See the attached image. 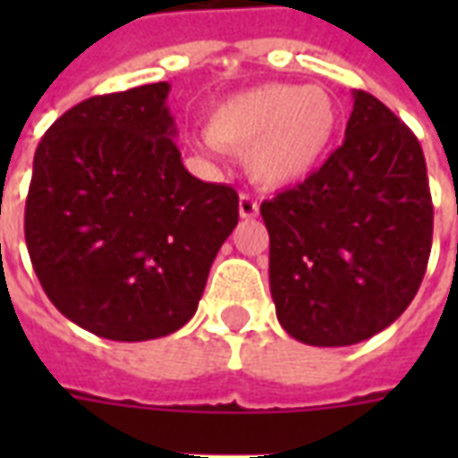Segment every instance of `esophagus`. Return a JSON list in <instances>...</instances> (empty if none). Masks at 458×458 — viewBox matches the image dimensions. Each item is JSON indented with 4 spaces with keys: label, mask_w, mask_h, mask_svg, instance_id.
<instances>
[{
    "label": "esophagus",
    "mask_w": 458,
    "mask_h": 458,
    "mask_svg": "<svg viewBox=\"0 0 458 458\" xmlns=\"http://www.w3.org/2000/svg\"><path fill=\"white\" fill-rule=\"evenodd\" d=\"M240 216L242 218H257L259 216V204L250 194H240Z\"/></svg>",
    "instance_id": "34e87169"
}]
</instances>
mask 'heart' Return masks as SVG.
<instances>
[{
  "label": "heart",
  "mask_w": 458,
  "mask_h": 458,
  "mask_svg": "<svg viewBox=\"0 0 458 458\" xmlns=\"http://www.w3.org/2000/svg\"><path fill=\"white\" fill-rule=\"evenodd\" d=\"M340 123V104L326 88L264 82L216 104L207 118V147L247 152L257 182L290 187L326 161Z\"/></svg>",
  "instance_id": "heart-1"
}]
</instances>
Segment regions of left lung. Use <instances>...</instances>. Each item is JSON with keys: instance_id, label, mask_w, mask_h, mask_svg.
<instances>
[{"instance_id": "left-lung-1", "label": "left lung", "mask_w": 458, "mask_h": 458, "mask_svg": "<svg viewBox=\"0 0 458 458\" xmlns=\"http://www.w3.org/2000/svg\"><path fill=\"white\" fill-rule=\"evenodd\" d=\"M344 142L318 171L261 204L280 326L349 347L392 326L426 276L433 201L419 140L361 89Z\"/></svg>"}]
</instances>
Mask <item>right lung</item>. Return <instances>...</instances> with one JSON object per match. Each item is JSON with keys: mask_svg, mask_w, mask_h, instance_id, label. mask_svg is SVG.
<instances>
[{"mask_svg": "<svg viewBox=\"0 0 458 458\" xmlns=\"http://www.w3.org/2000/svg\"><path fill=\"white\" fill-rule=\"evenodd\" d=\"M168 82L89 97L47 131L32 161L25 244L47 297L116 342L192 318L237 192L194 178L175 145Z\"/></svg>", "mask_w": 458, "mask_h": 458, "instance_id": "right-lung-1", "label": "right lung"}]
</instances>
